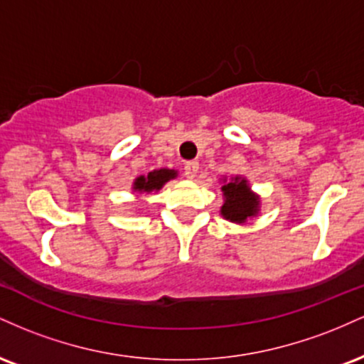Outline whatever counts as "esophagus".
Listing matches in <instances>:
<instances>
[{"label":"esophagus","mask_w":364,"mask_h":364,"mask_svg":"<svg viewBox=\"0 0 364 364\" xmlns=\"http://www.w3.org/2000/svg\"><path fill=\"white\" fill-rule=\"evenodd\" d=\"M196 173H198V162L195 161H190L185 164V176L188 179H193L196 176Z\"/></svg>","instance_id":"1"}]
</instances>
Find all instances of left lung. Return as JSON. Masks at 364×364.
Wrapping results in <instances>:
<instances>
[{
	"label": "left lung",
	"mask_w": 364,
	"mask_h": 364,
	"mask_svg": "<svg viewBox=\"0 0 364 364\" xmlns=\"http://www.w3.org/2000/svg\"><path fill=\"white\" fill-rule=\"evenodd\" d=\"M224 203L220 207V215L232 224H246L260 212V195H257L250 186L248 179L232 176L231 179H220Z\"/></svg>",
	"instance_id": "obj_1"
}]
</instances>
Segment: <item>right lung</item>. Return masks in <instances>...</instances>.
Masks as SVG:
<instances>
[{"instance_id":"obj_1","label":"right lung","mask_w":364,"mask_h":364,"mask_svg":"<svg viewBox=\"0 0 364 364\" xmlns=\"http://www.w3.org/2000/svg\"><path fill=\"white\" fill-rule=\"evenodd\" d=\"M178 171L176 169H168V168H161V169H154L150 171L149 174H144V176H139L133 181L132 190L135 191L136 195L141 193H152V191H159L166 183L171 181V179H176Z\"/></svg>"}]
</instances>
